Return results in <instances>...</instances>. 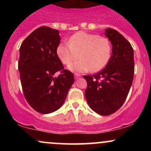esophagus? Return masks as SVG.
<instances>
[{
    "label": "esophagus",
    "instance_id": "1",
    "mask_svg": "<svg viewBox=\"0 0 151 151\" xmlns=\"http://www.w3.org/2000/svg\"><path fill=\"white\" fill-rule=\"evenodd\" d=\"M80 77H81L80 74H74V78H75L76 79H78V78Z\"/></svg>",
    "mask_w": 151,
    "mask_h": 151
}]
</instances>
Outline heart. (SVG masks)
<instances>
[{"label": "heart", "instance_id": "obj_1", "mask_svg": "<svg viewBox=\"0 0 151 151\" xmlns=\"http://www.w3.org/2000/svg\"><path fill=\"white\" fill-rule=\"evenodd\" d=\"M111 53V45L107 38L83 31L72 35L69 43L62 42L57 48L59 58L65 65L76 60L79 54L80 59L68 66L69 70L77 73L102 70L108 63Z\"/></svg>", "mask_w": 151, "mask_h": 151}]
</instances>
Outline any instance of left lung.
<instances>
[{"mask_svg": "<svg viewBox=\"0 0 151 151\" xmlns=\"http://www.w3.org/2000/svg\"><path fill=\"white\" fill-rule=\"evenodd\" d=\"M112 45V54L103 70L84 76L87 82L85 97L93 111L99 115L114 113L125 101L134 74L133 50L124 36L114 29L105 30Z\"/></svg>", "mask_w": 151, "mask_h": 151, "instance_id": "obj_1", "label": "left lung"}]
</instances>
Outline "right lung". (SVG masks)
<instances>
[{"label": "right lung", "instance_id": "1", "mask_svg": "<svg viewBox=\"0 0 151 151\" xmlns=\"http://www.w3.org/2000/svg\"><path fill=\"white\" fill-rule=\"evenodd\" d=\"M60 40L58 30L43 26L27 36L20 47L18 70L24 96L41 114L58 110L74 81L73 74L64 70L57 54ZM58 70L62 74L55 78Z\"/></svg>", "mask_w": 151, "mask_h": 151}]
</instances>
